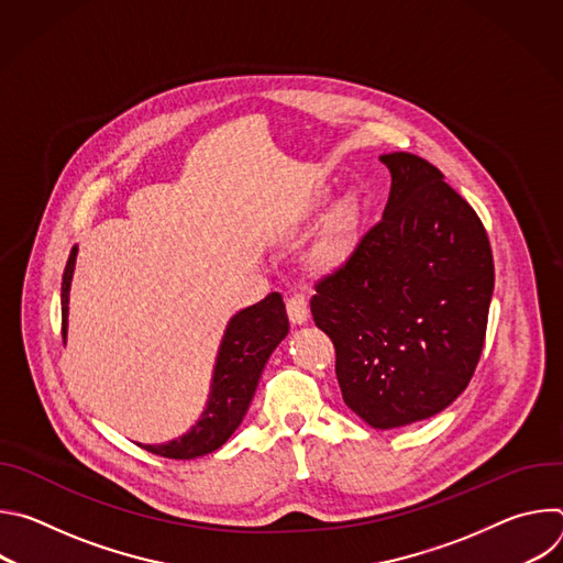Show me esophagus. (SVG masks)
I'll return each instance as SVG.
<instances>
[{
	"mask_svg": "<svg viewBox=\"0 0 563 563\" xmlns=\"http://www.w3.org/2000/svg\"><path fill=\"white\" fill-rule=\"evenodd\" d=\"M287 313H289V320L294 325L307 323V318H309L307 298L302 294H294L291 298H287Z\"/></svg>",
	"mask_w": 563,
	"mask_h": 563,
	"instance_id": "34e87169",
	"label": "esophagus"
}]
</instances>
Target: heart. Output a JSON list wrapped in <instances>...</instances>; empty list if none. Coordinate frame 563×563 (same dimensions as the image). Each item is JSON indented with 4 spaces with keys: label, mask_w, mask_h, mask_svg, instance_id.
Masks as SVG:
<instances>
[{
    "label": "heart",
    "mask_w": 563,
    "mask_h": 563,
    "mask_svg": "<svg viewBox=\"0 0 563 563\" xmlns=\"http://www.w3.org/2000/svg\"><path fill=\"white\" fill-rule=\"evenodd\" d=\"M356 216H358L356 205L345 202L339 218L334 220V224L330 227V231L325 233L323 240H320L313 252V263L318 269H334L350 256Z\"/></svg>",
    "instance_id": "heart-1"
}]
</instances>
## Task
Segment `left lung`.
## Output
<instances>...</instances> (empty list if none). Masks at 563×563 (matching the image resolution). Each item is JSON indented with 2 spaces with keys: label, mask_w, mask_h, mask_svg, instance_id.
I'll return each instance as SVG.
<instances>
[{
  "label": "left lung",
  "mask_w": 563,
  "mask_h": 563,
  "mask_svg": "<svg viewBox=\"0 0 563 563\" xmlns=\"http://www.w3.org/2000/svg\"><path fill=\"white\" fill-rule=\"evenodd\" d=\"M389 198L350 258L320 278L311 316L336 350L345 406L376 430L430 419L467 387L495 289L476 211L428 159L387 153Z\"/></svg>",
  "instance_id": "8db88e82"
}]
</instances>
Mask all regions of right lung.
I'll return each instance as SVG.
<instances>
[{
    "label": "right lung",
    "mask_w": 563,
    "mask_h": 563,
    "mask_svg": "<svg viewBox=\"0 0 563 563\" xmlns=\"http://www.w3.org/2000/svg\"><path fill=\"white\" fill-rule=\"evenodd\" d=\"M77 247L70 256L62 276V339H66L68 320V289L75 269ZM289 320L280 294H269L261 302L238 311L227 325L224 339L213 367L211 391L207 408L198 423L169 443L142 445L146 452L167 459H196L218 450L243 423L254 391L258 387L261 374L267 358L276 345L287 336Z\"/></svg>",
    "instance_id": "1"
}]
</instances>
